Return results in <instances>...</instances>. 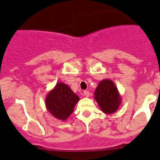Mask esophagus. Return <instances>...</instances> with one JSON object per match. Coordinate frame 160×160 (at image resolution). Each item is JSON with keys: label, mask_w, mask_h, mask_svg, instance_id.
Returning a JSON list of instances; mask_svg holds the SVG:
<instances>
[{"label": "esophagus", "mask_w": 160, "mask_h": 160, "mask_svg": "<svg viewBox=\"0 0 160 160\" xmlns=\"http://www.w3.org/2000/svg\"><path fill=\"white\" fill-rule=\"evenodd\" d=\"M84 94H85L86 97H89L90 96V92H89V91H84Z\"/></svg>", "instance_id": "obj_1"}]
</instances>
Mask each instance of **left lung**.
<instances>
[{"instance_id":"1","label":"left lung","mask_w":160,"mask_h":160,"mask_svg":"<svg viewBox=\"0 0 160 160\" xmlns=\"http://www.w3.org/2000/svg\"><path fill=\"white\" fill-rule=\"evenodd\" d=\"M94 94L100 109L106 114L116 112L122 103L121 95L117 87L110 79L100 81Z\"/></svg>"}]
</instances>
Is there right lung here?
<instances>
[{
	"mask_svg": "<svg viewBox=\"0 0 160 160\" xmlns=\"http://www.w3.org/2000/svg\"><path fill=\"white\" fill-rule=\"evenodd\" d=\"M79 98L66 84L58 82L45 98V106L48 112L57 119L66 121L74 110Z\"/></svg>",
	"mask_w": 160,
	"mask_h": 160,
	"instance_id": "right-lung-1",
	"label": "right lung"
}]
</instances>
